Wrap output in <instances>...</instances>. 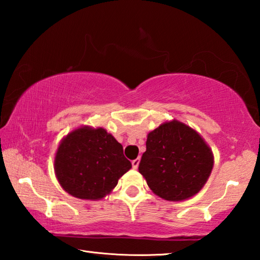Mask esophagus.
Here are the masks:
<instances>
[{
  "mask_svg": "<svg viewBox=\"0 0 260 260\" xmlns=\"http://www.w3.org/2000/svg\"><path fill=\"white\" fill-rule=\"evenodd\" d=\"M139 164H140V158H136V159L132 160V166H133V169H138Z\"/></svg>",
  "mask_w": 260,
  "mask_h": 260,
  "instance_id": "34e87169",
  "label": "esophagus"
}]
</instances>
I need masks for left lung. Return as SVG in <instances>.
Wrapping results in <instances>:
<instances>
[{
	"label": "left lung",
	"mask_w": 260,
	"mask_h": 260,
	"mask_svg": "<svg viewBox=\"0 0 260 260\" xmlns=\"http://www.w3.org/2000/svg\"><path fill=\"white\" fill-rule=\"evenodd\" d=\"M146 146L139 172L157 196L172 202L190 199L208 181L213 153L191 127L166 121L148 134Z\"/></svg>",
	"instance_id": "1"
}]
</instances>
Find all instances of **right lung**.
Here are the masks:
<instances>
[{
  "instance_id": "add662e5",
  "label": "right lung",
  "mask_w": 260,
  "mask_h": 260,
  "mask_svg": "<svg viewBox=\"0 0 260 260\" xmlns=\"http://www.w3.org/2000/svg\"><path fill=\"white\" fill-rule=\"evenodd\" d=\"M54 166L65 191L77 199L95 201L111 192L132 164L111 134L102 127L83 126L61 140Z\"/></svg>"
}]
</instances>
